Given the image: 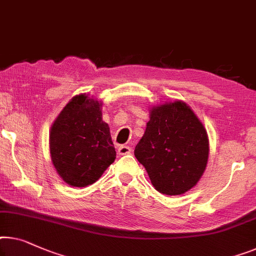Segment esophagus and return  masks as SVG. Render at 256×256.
I'll return each mask as SVG.
<instances>
[{
    "instance_id": "obj_1",
    "label": "esophagus",
    "mask_w": 256,
    "mask_h": 256,
    "mask_svg": "<svg viewBox=\"0 0 256 256\" xmlns=\"http://www.w3.org/2000/svg\"><path fill=\"white\" fill-rule=\"evenodd\" d=\"M131 152H132L131 147H128V146H120V148H118V154L120 155H126V154H130Z\"/></svg>"
}]
</instances>
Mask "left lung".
Instances as JSON below:
<instances>
[{"label": "left lung", "mask_w": 256, "mask_h": 256, "mask_svg": "<svg viewBox=\"0 0 256 256\" xmlns=\"http://www.w3.org/2000/svg\"><path fill=\"white\" fill-rule=\"evenodd\" d=\"M134 155L156 190L180 196L196 185L207 168V131L185 102L152 106Z\"/></svg>", "instance_id": "obj_1"}]
</instances>
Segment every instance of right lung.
I'll list each match as a JSON object with an SVG mask.
<instances>
[{"label": "right lung", "instance_id": "obj_1", "mask_svg": "<svg viewBox=\"0 0 256 256\" xmlns=\"http://www.w3.org/2000/svg\"><path fill=\"white\" fill-rule=\"evenodd\" d=\"M49 150L58 176L74 188H86L116 158L110 128L102 120V102L88 94L68 102L49 132Z\"/></svg>", "mask_w": 256, "mask_h": 256}]
</instances>
